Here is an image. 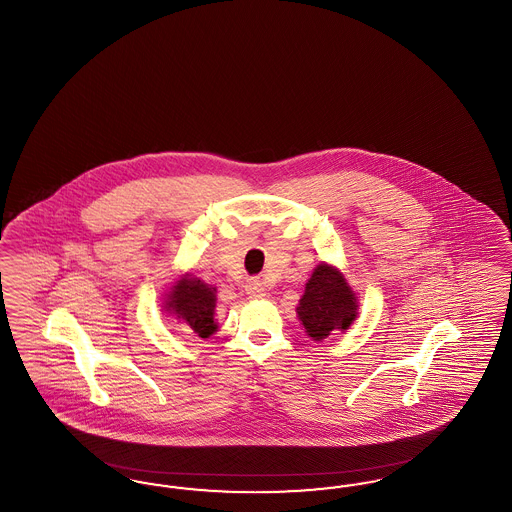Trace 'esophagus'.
Instances as JSON below:
<instances>
[{"mask_svg": "<svg viewBox=\"0 0 512 512\" xmlns=\"http://www.w3.org/2000/svg\"><path fill=\"white\" fill-rule=\"evenodd\" d=\"M245 293L249 295V297H263V295H267V288H265V284H263V280H259V278H249L247 282H245Z\"/></svg>", "mask_w": 512, "mask_h": 512, "instance_id": "34e87169", "label": "esophagus"}]
</instances>
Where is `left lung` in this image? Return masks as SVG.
<instances>
[{
  "label": "left lung",
  "mask_w": 512,
  "mask_h": 512,
  "mask_svg": "<svg viewBox=\"0 0 512 512\" xmlns=\"http://www.w3.org/2000/svg\"><path fill=\"white\" fill-rule=\"evenodd\" d=\"M295 311L307 336L322 341L336 330L345 332L357 320L359 299L340 268L320 261Z\"/></svg>",
  "instance_id": "8db88e82"
}]
</instances>
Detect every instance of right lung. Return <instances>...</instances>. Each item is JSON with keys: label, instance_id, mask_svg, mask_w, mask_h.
Instances as JSON below:
<instances>
[{"label": "right lung", "instance_id": "1", "mask_svg": "<svg viewBox=\"0 0 512 512\" xmlns=\"http://www.w3.org/2000/svg\"><path fill=\"white\" fill-rule=\"evenodd\" d=\"M163 311L169 317L176 318L192 334L199 338H209L217 332L215 307H217V288L205 284L192 272L180 274L171 288L163 295Z\"/></svg>", "mask_w": 512, "mask_h": 512}]
</instances>
